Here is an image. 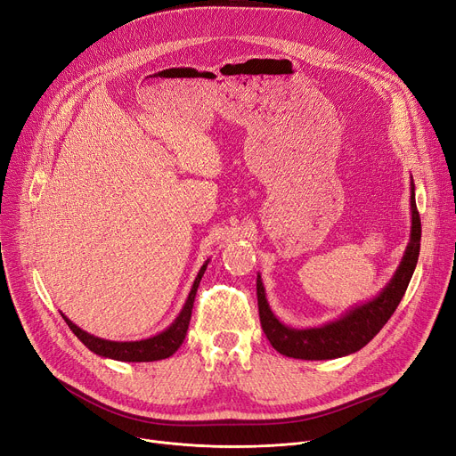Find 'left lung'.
Here are the masks:
<instances>
[{"label": "left lung", "instance_id": "left-lung-1", "mask_svg": "<svg viewBox=\"0 0 456 456\" xmlns=\"http://www.w3.org/2000/svg\"><path fill=\"white\" fill-rule=\"evenodd\" d=\"M410 208H411V230L410 243L404 250L401 264L389 280V284L370 302L349 310L339 319L322 324L315 329H291L280 322L271 312L269 302L265 298V288L262 276L257 274L256 289H257V308L262 329L271 341L274 349L289 358L300 360H332L360 351L362 346L370 343L380 330L387 319L394 315L399 302L410 284V278L414 274L419 257L421 245V219L416 208V192L414 182L410 191Z\"/></svg>", "mask_w": 456, "mask_h": 456}]
</instances>
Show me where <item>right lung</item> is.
Segmentation results:
<instances>
[{
    "label": "right lung",
    "mask_w": 456,
    "mask_h": 456,
    "mask_svg": "<svg viewBox=\"0 0 456 456\" xmlns=\"http://www.w3.org/2000/svg\"><path fill=\"white\" fill-rule=\"evenodd\" d=\"M208 267V262L200 267L197 278L192 281V288L191 293L185 300V305L180 312V315L175 319V322L170 324V327L156 336H151L148 339H141V341H110V339H102L96 338L89 332L81 330L79 327L69 319L64 317L62 319L67 321V324L70 327V330L77 336V339L86 346V349L93 351L98 356L103 358H111V360H118V362H156V360H165L168 356L175 354L180 345L183 343L185 336H187V329H189V321H191V312H192V305H194V297H197V289L200 280L204 276V271Z\"/></svg>",
    "instance_id": "add662e5"
}]
</instances>
